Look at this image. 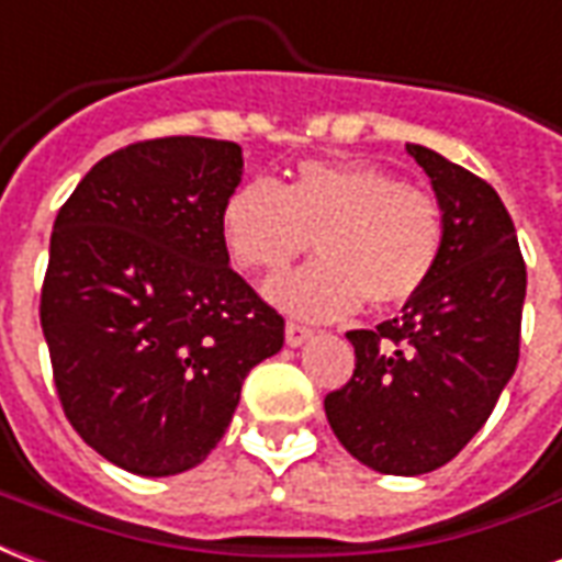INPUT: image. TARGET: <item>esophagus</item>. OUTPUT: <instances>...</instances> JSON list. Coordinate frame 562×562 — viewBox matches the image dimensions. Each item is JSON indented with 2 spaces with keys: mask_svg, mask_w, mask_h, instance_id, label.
<instances>
[{
  "mask_svg": "<svg viewBox=\"0 0 562 562\" xmlns=\"http://www.w3.org/2000/svg\"><path fill=\"white\" fill-rule=\"evenodd\" d=\"M284 338L290 347H302V344H308L311 338H314V331H311L308 326H299V323H286Z\"/></svg>",
  "mask_w": 562,
  "mask_h": 562,
  "instance_id": "esophagus-1",
  "label": "esophagus"
}]
</instances>
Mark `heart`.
Listing matches in <instances>:
<instances>
[{
	"mask_svg": "<svg viewBox=\"0 0 562 562\" xmlns=\"http://www.w3.org/2000/svg\"><path fill=\"white\" fill-rule=\"evenodd\" d=\"M221 231L233 260L260 272L284 269L314 241L321 260L272 278L266 296L305 321H338L362 299L389 308L419 293L440 260L443 212L374 164L305 161L286 188L272 179L236 188Z\"/></svg>",
	"mask_w": 562,
	"mask_h": 562,
	"instance_id": "b5f03b06",
	"label": "heart"
}]
</instances>
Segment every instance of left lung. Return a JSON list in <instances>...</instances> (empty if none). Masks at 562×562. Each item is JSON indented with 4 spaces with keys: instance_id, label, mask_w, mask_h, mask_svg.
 <instances>
[{
    "instance_id": "left-lung-1",
    "label": "left lung",
    "mask_w": 562,
    "mask_h": 562,
    "mask_svg": "<svg viewBox=\"0 0 562 562\" xmlns=\"http://www.w3.org/2000/svg\"><path fill=\"white\" fill-rule=\"evenodd\" d=\"M443 212V248L404 314L347 338L350 383L323 407L356 461L389 476L431 473L488 422L515 374L527 266L503 200L434 149L407 143Z\"/></svg>"
}]
</instances>
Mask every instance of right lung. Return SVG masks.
<instances>
[{
    "label": "right lung",
    "mask_w": 562,
    "mask_h": 562,
    "mask_svg": "<svg viewBox=\"0 0 562 562\" xmlns=\"http://www.w3.org/2000/svg\"><path fill=\"white\" fill-rule=\"evenodd\" d=\"M241 149L161 137L119 149L59 209L41 329L74 431L137 476L186 473L227 431L284 317L231 269L221 215Z\"/></svg>",
    "instance_id": "add662e5"
}]
</instances>
